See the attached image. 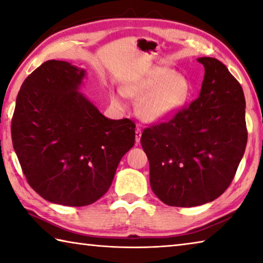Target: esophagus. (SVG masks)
Wrapping results in <instances>:
<instances>
[{
	"mask_svg": "<svg viewBox=\"0 0 263 263\" xmlns=\"http://www.w3.org/2000/svg\"><path fill=\"white\" fill-rule=\"evenodd\" d=\"M140 138H141V130L140 128H136V142L137 144L140 141Z\"/></svg>",
	"mask_w": 263,
	"mask_h": 263,
	"instance_id": "34e87169",
	"label": "esophagus"
}]
</instances>
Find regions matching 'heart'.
I'll return each instance as SVG.
<instances>
[{"instance_id":"b5f03b06","label":"heart","mask_w":263,"mask_h":263,"mask_svg":"<svg viewBox=\"0 0 263 263\" xmlns=\"http://www.w3.org/2000/svg\"><path fill=\"white\" fill-rule=\"evenodd\" d=\"M123 95L140 102L139 112L146 122L159 124L169 121L183 108L190 95V84L171 68L155 67L127 82L122 92L111 94L117 108L125 106Z\"/></svg>"}]
</instances>
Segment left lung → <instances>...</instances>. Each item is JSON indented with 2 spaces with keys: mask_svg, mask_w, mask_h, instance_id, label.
I'll use <instances>...</instances> for the list:
<instances>
[{
  "mask_svg": "<svg viewBox=\"0 0 263 263\" xmlns=\"http://www.w3.org/2000/svg\"><path fill=\"white\" fill-rule=\"evenodd\" d=\"M205 74L197 100L171 121L146 128L141 146L153 193L171 206H198L228 189L247 144L240 83L215 58L197 59Z\"/></svg>",
  "mask_w": 263,
  "mask_h": 263,
  "instance_id": "left-lung-1",
  "label": "left lung"
}]
</instances>
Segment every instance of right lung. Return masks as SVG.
<instances>
[{
    "instance_id": "1",
    "label": "right lung",
    "mask_w": 263,
    "mask_h": 263,
    "mask_svg": "<svg viewBox=\"0 0 263 263\" xmlns=\"http://www.w3.org/2000/svg\"><path fill=\"white\" fill-rule=\"evenodd\" d=\"M86 69L48 60L25 79L11 122L29 184L46 201L84 206L109 190L136 139L135 123L110 119L81 92Z\"/></svg>"
}]
</instances>
